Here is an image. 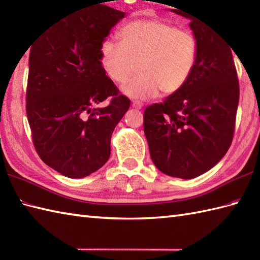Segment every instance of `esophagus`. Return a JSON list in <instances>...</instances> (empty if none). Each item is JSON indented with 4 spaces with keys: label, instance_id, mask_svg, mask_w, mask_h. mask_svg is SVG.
Instances as JSON below:
<instances>
[{
    "label": "esophagus",
    "instance_id": "1",
    "mask_svg": "<svg viewBox=\"0 0 260 260\" xmlns=\"http://www.w3.org/2000/svg\"><path fill=\"white\" fill-rule=\"evenodd\" d=\"M132 107L135 108V109H137V110H140V109H142V107H143V104H142V103H140V102L135 101V102L132 103Z\"/></svg>",
    "mask_w": 260,
    "mask_h": 260
}]
</instances>
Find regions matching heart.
Segmentation results:
<instances>
[{"mask_svg": "<svg viewBox=\"0 0 260 260\" xmlns=\"http://www.w3.org/2000/svg\"><path fill=\"white\" fill-rule=\"evenodd\" d=\"M199 53L197 37L159 19L137 20L119 32V43L104 41L101 63L113 82L121 85L135 73L140 76L121 87V93L147 101L180 91L191 78Z\"/></svg>", "mask_w": 260, "mask_h": 260, "instance_id": "heart-1", "label": "heart"}]
</instances>
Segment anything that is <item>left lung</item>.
I'll return each mask as SVG.
<instances>
[{"label": "left lung", "instance_id": "8db88e82", "mask_svg": "<svg viewBox=\"0 0 260 260\" xmlns=\"http://www.w3.org/2000/svg\"><path fill=\"white\" fill-rule=\"evenodd\" d=\"M173 12L176 13L174 10ZM199 53L180 91L144 112V133L154 165L162 173L193 179L212 169L231 145L239 84L230 47L189 13Z\"/></svg>", "mask_w": 260, "mask_h": 260}]
</instances>
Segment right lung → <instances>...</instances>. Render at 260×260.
I'll return each mask as SVG.
<instances>
[{"label":"right lung","instance_id":"obj_1","mask_svg":"<svg viewBox=\"0 0 260 260\" xmlns=\"http://www.w3.org/2000/svg\"><path fill=\"white\" fill-rule=\"evenodd\" d=\"M125 12L99 3L64 18L31 47L26 115L37 153L71 179L108 161L110 139L129 108L101 63V46ZM108 96V107L96 108Z\"/></svg>","mask_w":260,"mask_h":260}]
</instances>
